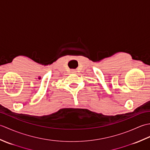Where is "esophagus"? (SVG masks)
Returning a JSON list of instances; mask_svg holds the SVG:
<instances>
[{
	"instance_id": "34e87169",
	"label": "esophagus",
	"mask_w": 150,
	"mask_h": 150,
	"mask_svg": "<svg viewBox=\"0 0 150 150\" xmlns=\"http://www.w3.org/2000/svg\"><path fill=\"white\" fill-rule=\"evenodd\" d=\"M72 72H75V71H72Z\"/></svg>"
}]
</instances>
